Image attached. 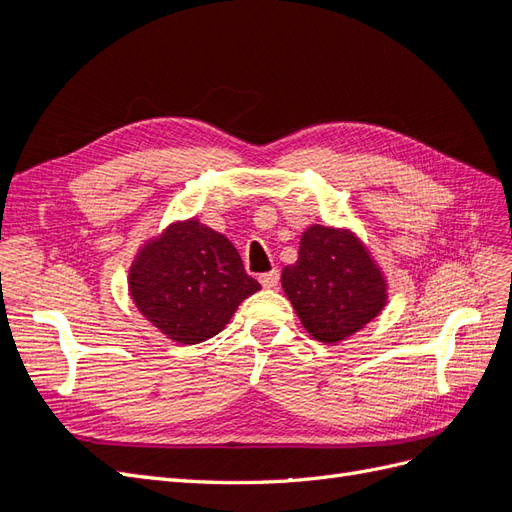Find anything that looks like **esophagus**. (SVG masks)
Segmentation results:
<instances>
[{
    "label": "esophagus",
    "mask_w": 512,
    "mask_h": 512,
    "mask_svg": "<svg viewBox=\"0 0 512 512\" xmlns=\"http://www.w3.org/2000/svg\"><path fill=\"white\" fill-rule=\"evenodd\" d=\"M259 283L264 285V288H277V285H279V270H270V272H264V275H259Z\"/></svg>",
    "instance_id": "obj_1"
}]
</instances>
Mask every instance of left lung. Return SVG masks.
Here are the masks:
<instances>
[{"label": "left lung", "mask_w": 512, "mask_h": 512, "mask_svg": "<svg viewBox=\"0 0 512 512\" xmlns=\"http://www.w3.org/2000/svg\"><path fill=\"white\" fill-rule=\"evenodd\" d=\"M281 283L303 327L325 344L353 336L386 305L384 275L358 237L320 224L303 233Z\"/></svg>", "instance_id": "1"}]
</instances>
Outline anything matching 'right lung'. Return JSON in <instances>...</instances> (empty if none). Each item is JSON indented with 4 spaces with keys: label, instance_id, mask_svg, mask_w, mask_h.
Masks as SVG:
<instances>
[{
    "label": "right lung",
    "instance_id": "add662e5",
    "mask_svg": "<svg viewBox=\"0 0 512 512\" xmlns=\"http://www.w3.org/2000/svg\"><path fill=\"white\" fill-rule=\"evenodd\" d=\"M128 285L139 312L183 344L216 336L261 288L227 237L198 220L176 222L141 248Z\"/></svg>",
    "mask_w": 512,
    "mask_h": 512
}]
</instances>
